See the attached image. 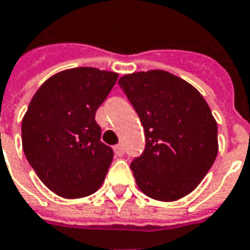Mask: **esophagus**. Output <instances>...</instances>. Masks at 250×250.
<instances>
[{"mask_svg": "<svg viewBox=\"0 0 250 250\" xmlns=\"http://www.w3.org/2000/svg\"><path fill=\"white\" fill-rule=\"evenodd\" d=\"M124 153H125V150H124V146H122V145L118 144L114 146V155H116V156L121 157L124 156Z\"/></svg>", "mask_w": 250, "mask_h": 250, "instance_id": "esophagus-1", "label": "esophagus"}]
</instances>
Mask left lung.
<instances>
[{
    "label": "left lung",
    "mask_w": 250,
    "mask_h": 250,
    "mask_svg": "<svg viewBox=\"0 0 250 250\" xmlns=\"http://www.w3.org/2000/svg\"><path fill=\"white\" fill-rule=\"evenodd\" d=\"M118 83L145 132L144 152L130 164L139 188L162 202L188 195L218 153L217 121L205 98L163 70L128 74Z\"/></svg>",
    "instance_id": "8db88e82"
}]
</instances>
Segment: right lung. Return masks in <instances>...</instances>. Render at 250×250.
<instances>
[{"label": "right lung", "instance_id": "1", "mask_svg": "<svg viewBox=\"0 0 250 250\" xmlns=\"http://www.w3.org/2000/svg\"><path fill=\"white\" fill-rule=\"evenodd\" d=\"M117 78L94 67L64 70L48 78L29 102L21 125L22 149L56 195L83 198L104 183L113 149L101 141L95 111Z\"/></svg>", "mask_w": 250, "mask_h": 250}]
</instances>
